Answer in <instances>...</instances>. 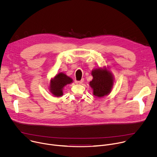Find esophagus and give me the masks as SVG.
Wrapping results in <instances>:
<instances>
[{
	"label": "esophagus",
	"mask_w": 157,
	"mask_h": 157,
	"mask_svg": "<svg viewBox=\"0 0 157 157\" xmlns=\"http://www.w3.org/2000/svg\"><path fill=\"white\" fill-rule=\"evenodd\" d=\"M83 81H84V79H82L81 81H76V82L78 83V84H82V82H83Z\"/></svg>",
	"instance_id": "34e87169"
}]
</instances>
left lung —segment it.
Segmentation results:
<instances>
[{
  "label": "left lung",
  "mask_w": 157,
  "mask_h": 157,
  "mask_svg": "<svg viewBox=\"0 0 157 157\" xmlns=\"http://www.w3.org/2000/svg\"><path fill=\"white\" fill-rule=\"evenodd\" d=\"M91 75L93 79L89 85L93 89V94L98 98L108 95L113 88L114 78L111 73L107 69H94Z\"/></svg>",
  "instance_id": "1"
}]
</instances>
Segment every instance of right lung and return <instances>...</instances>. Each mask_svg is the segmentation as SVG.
Returning <instances> with one entry per match:
<instances>
[{
  "label": "right lung",
  "mask_w": 157,
  "mask_h": 157,
  "mask_svg": "<svg viewBox=\"0 0 157 157\" xmlns=\"http://www.w3.org/2000/svg\"><path fill=\"white\" fill-rule=\"evenodd\" d=\"M73 82V79L63 73H59L50 81V92L56 97L63 96V87Z\"/></svg>",
  "instance_id": "add662e5"
}]
</instances>
